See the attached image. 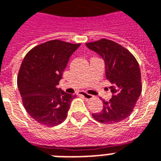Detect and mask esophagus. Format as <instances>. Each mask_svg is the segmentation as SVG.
Masks as SVG:
<instances>
[{"label": "esophagus", "instance_id": "esophagus-1", "mask_svg": "<svg viewBox=\"0 0 161 161\" xmlns=\"http://www.w3.org/2000/svg\"><path fill=\"white\" fill-rule=\"evenodd\" d=\"M78 95L83 96L84 99H86V100H91V99H93V95L88 94V93H85V92H80V93H78Z\"/></svg>", "mask_w": 161, "mask_h": 161}]
</instances>
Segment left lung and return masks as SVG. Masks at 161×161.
I'll list each match as a JSON object with an SVG mask.
<instances>
[{
    "instance_id": "obj_1",
    "label": "left lung",
    "mask_w": 161,
    "mask_h": 161,
    "mask_svg": "<svg viewBox=\"0 0 161 161\" xmlns=\"http://www.w3.org/2000/svg\"><path fill=\"white\" fill-rule=\"evenodd\" d=\"M105 62V77L112 84L110 101L103 100L100 112L92 114L94 120L104 124H116L131 115L142 92L139 66L127 49L112 40L102 39L86 43Z\"/></svg>"
}]
</instances>
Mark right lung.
Wrapping results in <instances>:
<instances>
[{
    "label": "right lung",
    "instance_id": "add662e5",
    "mask_svg": "<svg viewBox=\"0 0 161 161\" xmlns=\"http://www.w3.org/2000/svg\"><path fill=\"white\" fill-rule=\"evenodd\" d=\"M80 46L53 40L36 45L27 53L18 76L23 105L29 116L47 127L61 124L76 95L56 88L69 57Z\"/></svg>",
    "mask_w": 161,
    "mask_h": 161
}]
</instances>
